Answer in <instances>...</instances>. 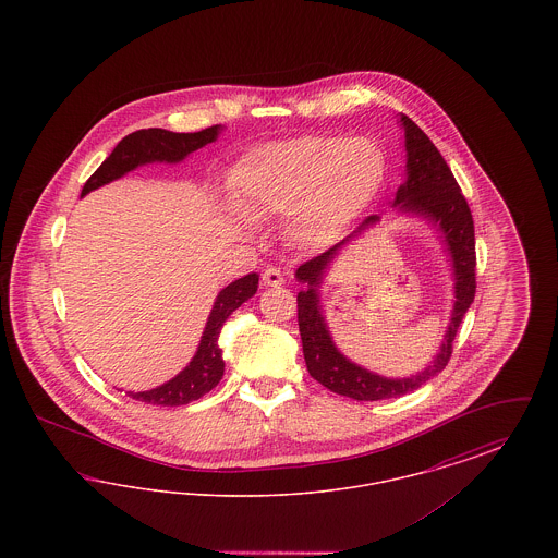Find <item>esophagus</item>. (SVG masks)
<instances>
[{
	"label": "esophagus",
	"mask_w": 558,
	"mask_h": 558,
	"mask_svg": "<svg viewBox=\"0 0 558 558\" xmlns=\"http://www.w3.org/2000/svg\"><path fill=\"white\" fill-rule=\"evenodd\" d=\"M262 282H264V287H282L284 276L278 267H267L266 271L262 274Z\"/></svg>",
	"instance_id": "34e87169"
}]
</instances>
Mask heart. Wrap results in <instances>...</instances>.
<instances>
[{
  "instance_id": "heart-1",
  "label": "heart",
  "mask_w": 558,
  "mask_h": 558,
  "mask_svg": "<svg viewBox=\"0 0 558 558\" xmlns=\"http://www.w3.org/2000/svg\"><path fill=\"white\" fill-rule=\"evenodd\" d=\"M387 175L385 150L368 137L303 135L246 153L234 196L251 217H289V236L319 248L343 236L376 201Z\"/></svg>"
}]
</instances>
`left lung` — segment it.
Here are the masks:
<instances>
[{
	"instance_id": "8db88e82",
	"label": "left lung",
	"mask_w": 558,
	"mask_h": 558,
	"mask_svg": "<svg viewBox=\"0 0 558 558\" xmlns=\"http://www.w3.org/2000/svg\"><path fill=\"white\" fill-rule=\"evenodd\" d=\"M403 135H405V171L408 178L398 187L393 207L399 211L412 213L426 219L437 228L444 244L450 253L451 269H453V310H451L450 324L446 330V339L439 347L435 360L426 366L425 371L412 374L408 378H387L380 374L366 371L337 349L326 319L322 316L319 305V284L326 274V267L335 259L339 248L349 240L362 234L366 228L378 221V215H371L351 236H347L337 246L328 248L318 257L305 262L296 269V280L305 284V291L296 294V318H299V332L303 343V355L310 374L330 389L332 393L357 399V401H376V399L399 398L405 396L435 374L448 366L451 357V343L456 339L458 326L464 318L466 310L475 299V226L473 215L462 196L456 178L451 175L448 162L435 144L410 117L401 114L399 119Z\"/></svg>"
}]
</instances>
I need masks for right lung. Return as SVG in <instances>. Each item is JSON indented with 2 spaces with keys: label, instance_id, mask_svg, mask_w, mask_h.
Wrapping results in <instances>:
<instances>
[{
  "label": "right lung",
  "instance_id": "1",
  "mask_svg": "<svg viewBox=\"0 0 558 558\" xmlns=\"http://www.w3.org/2000/svg\"><path fill=\"white\" fill-rule=\"evenodd\" d=\"M219 132H221V125H213L203 132L194 133L167 132L159 128L130 133L114 146V150L108 155V159L85 182V186L81 190V196L123 178L125 173H130L140 165L180 162V160L186 159L190 153L215 142ZM257 284H259L257 274H248L244 278L234 280L232 284H228L223 291L217 294V299L213 303L205 332H203L198 349L186 368L178 376H173L171 380L162 383L157 389L140 391V393L130 391L128 396L137 401H144V403H153V405H184V403H190V401L209 393L213 387L221 380L223 366H226L223 357H221V349L217 343L221 326L226 324V319L232 316V312H236L244 301H248L257 292Z\"/></svg>",
  "mask_w": 558,
  "mask_h": 558
}]
</instances>
